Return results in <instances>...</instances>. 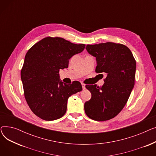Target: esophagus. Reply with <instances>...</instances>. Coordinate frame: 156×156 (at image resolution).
<instances>
[{"mask_svg": "<svg viewBox=\"0 0 156 156\" xmlns=\"http://www.w3.org/2000/svg\"><path fill=\"white\" fill-rule=\"evenodd\" d=\"M81 86H82V88L83 90H85L86 88H85V85L83 84V83H81Z\"/></svg>", "mask_w": 156, "mask_h": 156, "instance_id": "1", "label": "esophagus"}]
</instances>
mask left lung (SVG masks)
<instances>
[{"instance_id":"left-lung-1","label":"left lung","mask_w":156,"mask_h":156,"mask_svg":"<svg viewBox=\"0 0 156 156\" xmlns=\"http://www.w3.org/2000/svg\"><path fill=\"white\" fill-rule=\"evenodd\" d=\"M87 52L95 57V72L105 73L102 87L86 85L92 97L84 105L92 119L103 121L117 116L123 109L135 84L136 61L129 49L112 42L87 45Z\"/></svg>"}]
</instances>
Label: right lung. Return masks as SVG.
<instances>
[{"instance_id":"right-lung-1","label":"right lung","mask_w":156,"mask_h":156,"mask_svg":"<svg viewBox=\"0 0 156 156\" xmlns=\"http://www.w3.org/2000/svg\"><path fill=\"white\" fill-rule=\"evenodd\" d=\"M85 47L62 38L48 37L29 49L21 78L27 104L36 116L46 121L61 118L66 112L69 97L82 90L78 81L63 83L59 73L67 68L69 60Z\"/></svg>"}]
</instances>
